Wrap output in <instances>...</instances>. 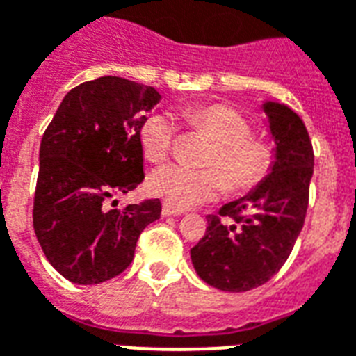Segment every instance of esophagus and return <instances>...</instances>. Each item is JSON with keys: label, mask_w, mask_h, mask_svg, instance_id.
Here are the masks:
<instances>
[{"label": "esophagus", "mask_w": 356, "mask_h": 356, "mask_svg": "<svg viewBox=\"0 0 356 356\" xmlns=\"http://www.w3.org/2000/svg\"><path fill=\"white\" fill-rule=\"evenodd\" d=\"M183 209H179V207H173V205L170 204H164L162 205V215H165V217H179V215H183Z\"/></svg>", "instance_id": "obj_1"}]
</instances>
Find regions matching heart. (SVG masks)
Wrapping results in <instances>:
<instances>
[{
    "label": "heart",
    "instance_id": "b5f03b06",
    "mask_svg": "<svg viewBox=\"0 0 356 356\" xmlns=\"http://www.w3.org/2000/svg\"><path fill=\"white\" fill-rule=\"evenodd\" d=\"M186 122L215 141L202 170L181 164L158 168L149 177V188L165 204L186 209L217 198L222 188L243 192L259 185L273 164V151L264 139L252 138L249 120L228 105L194 107L185 113ZM175 120L156 113L139 128V143L151 162L164 160L175 139Z\"/></svg>",
    "mask_w": 356,
    "mask_h": 356
}]
</instances>
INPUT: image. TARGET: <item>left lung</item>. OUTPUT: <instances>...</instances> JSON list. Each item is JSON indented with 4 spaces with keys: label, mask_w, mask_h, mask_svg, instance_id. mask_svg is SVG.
Wrapping results in <instances>:
<instances>
[{
    "label": "left lung",
    "mask_w": 356,
    "mask_h": 356,
    "mask_svg": "<svg viewBox=\"0 0 356 356\" xmlns=\"http://www.w3.org/2000/svg\"><path fill=\"white\" fill-rule=\"evenodd\" d=\"M262 109L275 141L270 175L247 196L222 205L218 215H207L204 238L191 249L196 273L218 291H252L270 281L304 226L313 175L312 139L291 107L266 102Z\"/></svg>",
    "instance_id": "obj_1"
}]
</instances>
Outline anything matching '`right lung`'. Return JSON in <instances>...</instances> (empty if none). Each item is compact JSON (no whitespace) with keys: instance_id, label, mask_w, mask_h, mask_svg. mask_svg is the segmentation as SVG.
<instances>
[{"instance_id":"1","label":"right lung","mask_w":356,"mask_h":356,"mask_svg":"<svg viewBox=\"0 0 356 356\" xmlns=\"http://www.w3.org/2000/svg\"><path fill=\"white\" fill-rule=\"evenodd\" d=\"M152 86L99 77L65 94L39 149L33 230L47 260L71 283L97 285L134 260L160 200L117 209L145 179L139 128L160 102Z\"/></svg>"}]
</instances>
